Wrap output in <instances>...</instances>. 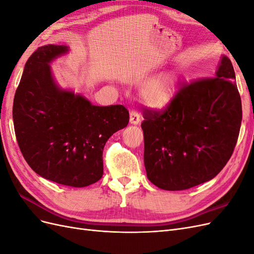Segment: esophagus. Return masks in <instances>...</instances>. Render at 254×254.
Wrapping results in <instances>:
<instances>
[{"mask_svg": "<svg viewBox=\"0 0 254 254\" xmlns=\"http://www.w3.org/2000/svg\"><path fill=\"white\" fill-rule=\"evenodd\" d=\"M141 122V117L140 113L136 109H131L130 110V123L133 125H137Z\"/></svg>", "mask_w": 254, "mask_h": 254, "instance_id": "1", "label": "esophagus"}]
</instances>
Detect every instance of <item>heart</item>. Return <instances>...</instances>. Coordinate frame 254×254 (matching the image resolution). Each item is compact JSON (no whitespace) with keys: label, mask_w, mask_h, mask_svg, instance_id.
Listing matches in <instances>:
<instances>
[{"label":"heart","mask_w":254,"mask_h":254,"mask_svg":"<svg viewBox=\"0 0 254 254\" xmlns=\"http://www.w3.org/2000/svg\"><path fill=\"white\" fill-rule=\"evenodd\" d=\"M176 91V77L166 74L150 80L142 90L144 101L155 108H163L171 103Z\"/></svg>","instance_id":"obj_1"}]
</instances>
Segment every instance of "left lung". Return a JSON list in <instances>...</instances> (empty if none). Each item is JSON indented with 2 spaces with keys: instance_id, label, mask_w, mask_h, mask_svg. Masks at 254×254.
I'll use <instances>...</instances> for the list:
<instances>
[{
  "instance_id": "obj_1",
  "label": "left lung",
  "mask_w": 254,
  "mask_h": 254,
  "mask_svg": "<svg viewBox=\"0 0 254 254\" xmlns=\"http://www.w3.org/2000/svg\"><path fill=\"white\" fill-rule=\"evenodd\" d=\"M147 178L166 190L213 179L231 158L242 124L240 92L231 60L224 56L214 77L183 83L163 109L144 108Z\"/></svg>"
}]
</instances>
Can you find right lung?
Instances as JSON below:
<instances>
[{
    "label": "right lung",
    "mask_w": 254,
    "mask_h": 254,
    "mask_svg": "<svg viewBox=\"0 0 254 254\" xmlns=\"http://www.w3.org/2000/svg\"><path fill=\"white\" fill-rule=\"evenodd\" d=\"M67 52L44 45L26 61L13 98L14 133L27 164L43 178L73 188L102 178L103 150L129 112L122 105L93 106L71 91L60 90L49 64Z\"/></svg>",
    "instance_id": "add662e5"
}]
</instances>
